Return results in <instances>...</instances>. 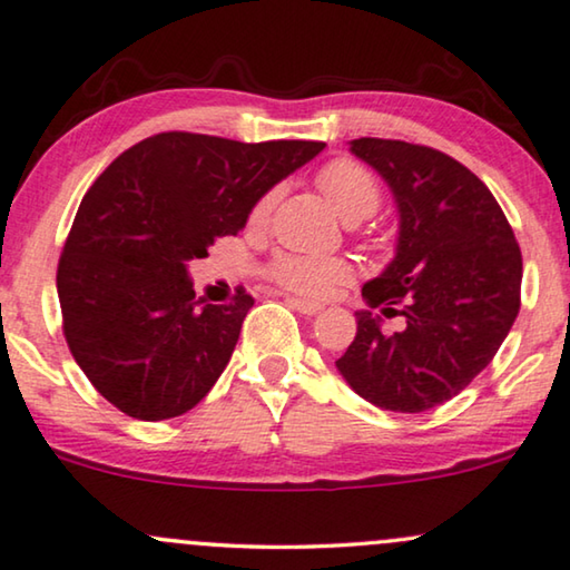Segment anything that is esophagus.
Masks as SVG:
<instances>
[{
    "instance_id": "obj_1",
    "label": "esophagus",
    "mask_w": 570,
    "mask_h": 570,
    "mask_svg": "<svg viewBox=\"0 0 570 570\" xmlns=\"http://www.w3.org/2000/svg\"><path fill=\"white\" fill-rule=\"evenodd\" d=\"M287 303H291L295 311H301L303 316H316V313L321 311V303H313V301L298 298V295H287Z\"/></svg>"
}]
</instances>
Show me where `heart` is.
Here are the masks:
<instances>
[{"instance_id": "b5f03b06", "label": "heart", "mask_w": 570, "mask_h": 570, "mask_svg": "<svg viewBox=\"0 0 570 570\" xmlns=\"http://www.w3.org/2000/svg\"><path fill=\"white\" fill-rule=\"evenodd\" d=\"M316 183L326 200L340 210V216L350 224L365 220L373 216L381 205V185L373 171L357 159H332L318 169ZM277 200L275 189H269L254 203L252 224H265L272 213V205ZM352 262L344 257H305V254L279 252L267 265V277L272 283L283 285L285 291H293L308 298H321L332 293L336 285L346 283L352 277Z\"/></svg>"}]
</instances>
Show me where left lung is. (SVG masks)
Instances as JSON below:
<instances>
[{"label":"left lung","mask_w":570,"mask_h":570,"mask_svg":"<svg viewBox=\"0 0 570 570\" xmlns=\"http://www.w3.org/2000/svg\"><path fill=\"white\" fill-rule=\"evenodd\" d=\"M352 151L399 203V252L362 295L403 328L360 311L336 367L365 401L419 414L455 399L499 352L522 305V252L491 189L452 156L393 138H357Z\"/></svg>","instance_id":"8db88e82"}]
</instances>
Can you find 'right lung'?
Returning <instances> with one entry per match:
<instances>
[{
	"mask_svg": "<svg viewBox=\"0 0 570 570\" xmlns=\"http://www.w3.org/2000/svg\"><path fill=\"white\" fill-rule=\"evenodd\" d=\"M321 148L169 130L130 146L95 179L56 287L66 344L115 409L161 422L208 395L254 298L238 287L230 303H200L185 262L236 236L254 203Z\"/></svg>",
	"mask_w": 570,
	"mask_h": 570,
	"instance_id": "obj_1",
	"label": "right lung"
}]
</instances>
